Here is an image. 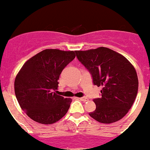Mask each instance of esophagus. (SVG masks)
I'll use <instances>...</instances> for the list:
<instances>
[{"label": "esophagus", "mask_w": 150, "mask_h": 150, "mask_svg": "<svg viewBox=\"0 0 150 150\" xmlns=\"http://www.w3.org/2000/svg\"><path fill=\"white\" fill-rule=\"evenodd\" d=\"M78 99L81 101H87V98H85V97H83V98H78Z\"/></svg>", "instance_id": "esophagus-1"}]
</instances>
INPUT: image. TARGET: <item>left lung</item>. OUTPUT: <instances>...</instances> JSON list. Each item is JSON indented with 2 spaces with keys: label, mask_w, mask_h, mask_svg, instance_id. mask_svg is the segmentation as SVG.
<instances>
[{
  "label": "left lung",
  "mask_w": 150,
  "mask_h": 150,
  "mask_svg": "<svg viewBox=\"0 0 150 150\" xmlns=\"http://www.w3.org/2000/svg\"><path fill=\"white\" fill-rule=\"evenodd\" d=\"M76 54L91 74L94 84L103 87L101 97L94 99L96 109L90 116L105 124L120 120L131 108L138 93L139 81L132 64L106 47L76 51Z\"/></svg>",
  "instance_id": "1"
}]
</instances>
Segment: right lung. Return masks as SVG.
<instances>
[{"label": "right lung", "instance_id": "right-lung-1", "mask_svg": "<svg viewBox=\"0 0 150 150\" xmlns=\"http://www.w3.org/2000/svg\"><path fill=\"white\" fill-rule=\"evenodd\" d=\"M76 51L47 49L25 63L14 80V93L21 109L35 122L50 125L68 111L72 100L54 91L63 69L76 56Z\"/></svg>", "mask_w": 150, "mask_h": 150}]
</instances>
